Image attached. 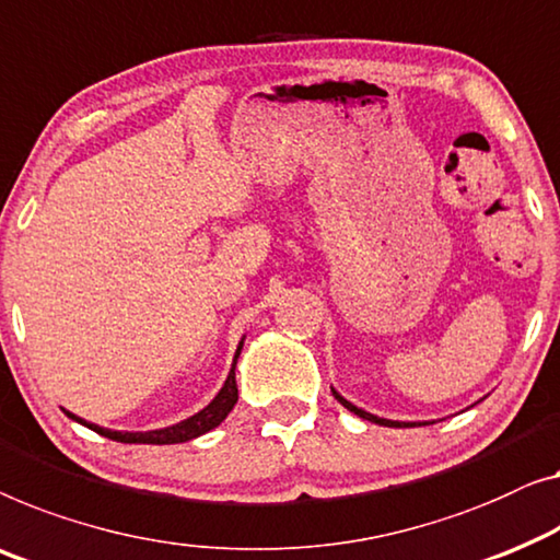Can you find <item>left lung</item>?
<instances>
[{
	"label": "left lung",
	"mask_w": 560,
	"mask_h": 560,
	"mask_svg": "<svg viewBox=\"0 0 560 560\" xmlns=\"http://www.w3.org/2000/svg\"><path fill=\"white\" fill-rule=\"evenodd\" d=\"M330 392H334V396L336 399L343 404V407L348 409V411H353L355 417H361V419H369V421H374V424H381V427H421V424H427V421H394V419H381V417H374V415H369V411H363V409H359V407H353L351 401H346L343 396H340L336 388H330Z\"/></svg>",
	"instance_id": "1"
}]
</instances>
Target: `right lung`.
I'll return each instance as SVG.
<instances>
[{"label":"right lung","mask_w":560,"mask_h":560,"mask_svg":"<svg viewBox=\"0 0 560 560\" xmlns=\"http://www.w3.org/2000/svg\"><path fill=\"white\" fill-rule=\"evenodd\" d=\"M242 343H245V338L240 340L237 353H234V361H232V369H230V376H226L224 386L220 388V394H217L205 409L197 411V415L189 417V419L179 421V424H172V427H164V429H151V432H113V429L91 424V421L70 415V411H68V417L80 421V424L88 427V429H93V432H98L101 436H108V440H113V442H124V444H179V442H189V440H194V436L207 434V432H212L214 427H220L222 421L226 419V415H230V411L234 409V404H237V381H234V369H237Z\"/></svg>","instance_id":"add662e5"}]
</instances>
